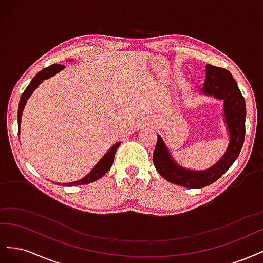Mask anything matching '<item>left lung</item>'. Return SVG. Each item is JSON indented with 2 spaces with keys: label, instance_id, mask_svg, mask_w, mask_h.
Here are the masks:
<instances>
[{
  "label": "left lung",
  "instance_id": "1",
  "mask_svg": "<svg viewBox=\"0 0 263 263\" xmlns=\"http://www.w3.org/2000/svg\"><path fill=\"white\" fill-rule=\"evenodd\" d=\"M202 92L224 100L225 118L230 137L225 155L216 164L205 171L185 170L172 160L161 137L158 136L153 156L156 170L165 180L189 189L204 187L217 181L239 156L245 141L246 103L232 73L224 68L208 65Z\"/></svg>",
  "mask_w": 263,
  "mask_h": 263
}]
</instances>
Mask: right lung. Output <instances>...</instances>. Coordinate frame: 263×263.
I'll use <instances>...</instances> for the list:
<instances>
[{
	"instance_id": "1",
	"label": "right lung",
	"mask_w": 263,
	"mask_h": 263,
	"mask_svg": "<svg viewBox=\"0 0 263 263\" xmlns=\"http://www.w3.org/2000/svg\"><path fill=\"white\" fill-rule=\"evenodd\" d=\"M65 68V66L59 65V63H53V65L47 67L45 69H43L42 71H39V72L33 78V80L30 81V83L28 84V86L25 89V91L23 92L21 100H20V105H18V112H17V122H18V126L21 125V118H22V113H23V109L24 106H25L26 102L28 100V98L30 97V94L35 91L36 87L41 84L45 79H48L52 76H54L57 72H59L60 70H62ZM119 146V142L118 144H115L112 148H110L106 155L103 157L100 162L94 166L93 170H91V172L85 176L83 179L76 181V182H70V183H62L63 185L66 186H74V185H82V184H89V183H92L94 181L99 180L100 178H102L104 174L110 169V166L113 164L114 161V157H115V153L116 150ZM60 184V183H58Z\"/></svg>"
}]
</instances>
